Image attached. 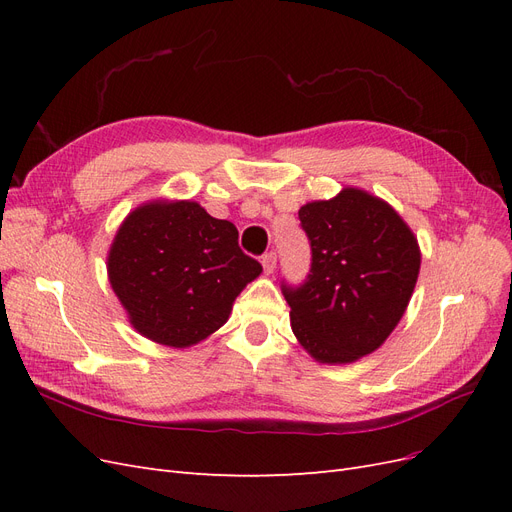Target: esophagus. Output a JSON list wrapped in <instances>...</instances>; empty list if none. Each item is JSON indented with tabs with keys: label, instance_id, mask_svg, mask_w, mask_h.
<instances>
[{
	"label": "esophagus",
	"instance_id": "obj_1",
	"mask_svg": "<svg viewBox=\"0 0 512 512\" xmlns=\"http://www.w3.org/2000/svg\"><path fill=\"white\" fill-rule=\"evenodd\" d=\"M275 265H277V254L275 252H267L265 256H262V267H265L267 275L275 271Z\"/></svg>",
	"mask_w": 512,
	"mask_h": 512
}]
</instances>
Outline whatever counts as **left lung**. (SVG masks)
<instances>
[{"instance_id": "1", "label": "left lung", "mask_w": 512, "mask_h": 512, "mask_svg": "<svg viewBox=\"0 0 512 512\" xmlns=\"http://www.w3.org/2000/svg\"><path fill=\"white\" fill-rule=\"evenodd\" d=\"M299 220L312 262L301 284L282 280L292 331L314 359L352 363L404 316L421 252L393 207L354 188L301 207Z\"/></svg>"}]
</instances>
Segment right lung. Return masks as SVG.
Masks as SVG:
<instances>
[{"instance_id": "add662e5", "label": "right lung", "mask_w": 512, "mask_h": 512, "mask_svg": "<svg viewBox=\"0 0 512 512\" xmlns=\"http://www.w3.org/2000/svg\"><path fill=\"white\" fill-rule=\"evenodd\" d=\"M260 271L239 247L235 224L190 200L132 211L108 254L111 286L134 329L173 348L218 331Z\"/></svg>"}]
</instances>
